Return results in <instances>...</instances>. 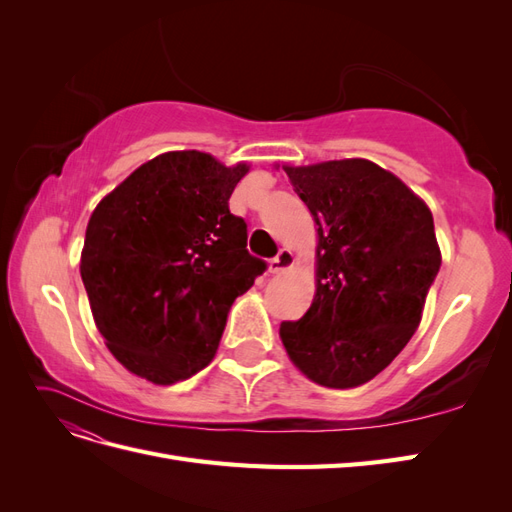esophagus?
<instances>
[{"label": "esophagus", "instance_id": "34e87169", "mask_svg": "<svg viewBox=\"0 0 512 512\" xmlns=\"http://www.w3.org/2000/svg\"><path fill=\"white\" fill-rule=\"evenodd\" d=\"M294 262H297V258H294V254L284 247V250H280V254L269 260V271L271 273H284L294 265Z\"/></svg>", "mask_w": 512, "mask_h": 512}]
</instances>
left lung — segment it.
I'll list each match as a JSON object with an SVG mask.
<instances>
[{
    "label": "left lung",
    "mask_w": 512,
    "mask_h": 512,
    "mask_svg": "<svg viewBox=\"0 0 512 512\" xmlns=\"http://www.w3.org/2000/svg\"><path fill=\"white\" fill-rule=\"evenodd\" d=\"M318 226L316 294L280 337L303 374L329 389L376 378L406 348L442 265L429 207L378 164L284 166Z\"/></svg>",
    "instance_id": "left-lung-1"
}]
</instances>
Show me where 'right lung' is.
Listing matches in <instances>:
<instances>
[{"label": "right lung", "mask_w": 512, "mask_h": 512, "mask_svg": "<svg viewBox=\"0 0 512 512\" xmlns=\"http://www.w3.org/2000/svg\"><path fill=\"white\" fill-rule=\"evenodd\" d=\"M250 166L168 151L106 194L85 232L81 277L115 359L153 384L188 380L220 346L228 309L267 262L245 250L228 198Z\"/></svg>", "instance_id": "obj_1"}]
</instances>
